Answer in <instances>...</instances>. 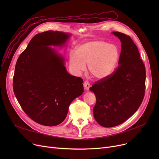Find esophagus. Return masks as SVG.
Returning <instances> with one entry per match:
<instances>
[{"mask_svg":"<svg viewBox=\"0 0 159 159\" xmlns=\"http://www.w3.org/2000/svg\"><path fill=\"white\" fill-rule=\"evenodd\" d=\"M84 89L86 91H88L90 87V84L89 83V81H85L84 83Z\"/></svg>","mask_w":159,"mask_h":159,"instance_id":"1","label":"esophagus"}]
</instances>
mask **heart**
Segmentation results:
<instances>
[{"label":"heart","mask_w":159,"mask_h":159,"mask_svg":"<svg viewBox=\"0 0 159 159\" xmlns=\"http://www.w3.org/2000/svg\"><path fill=\"white\" fill-rule=\"evenodd\" d=\"M120 52L115 44L103 40H93L80 45L70 54V66L75 74H80L88 64L95 78L104 80L111 75L117 66Z\"/></svg>","instance_id":"heart-1"}]
</instances>
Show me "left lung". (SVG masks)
<instances>
[{
  "mask_svg": "<svg viewBox=\"0 0 159 159\" xmlns=\"http://www.w3.org/2000/svg\"><path fill=\"white\" fill-rule=\"evenodd\" d=\"M121 42L119 66L113 73L89 88L96 97L93 116L101 126L119 125L135 113L145 96V66L129 36L113 32Z\"/></svg>",
  "mask_w": 159,
  "mask_h": 159,
  "instance_id": "1",
  "label": "left lung"
}]
</instances>
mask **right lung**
Here are the masks:
<instances>
[{"instance_id":"1","label":"right lung","mask_w":159,"mask_h":159,"mask_svg":"<svg viewBox=\"0 0 159 159\" xmlns=\"http://www.w3.org/2000/svg\"><path fill=\"white\" fill-rule=\"evenodd\" d=\"M69 34L49 30L37 34L17 60L13 90L34 121L56 126L64 121L70 103L84 92L83 80L68 73L64 59L50 46H62Z\"/></svg>"}]
</instances>
